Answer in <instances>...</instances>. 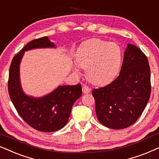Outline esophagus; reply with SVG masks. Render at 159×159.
<instances>
[{"mask_svg":"<svg viewBox=\"0 0 159 159\" xmlns=\"http://www.w3.org/2000/svg\"><path fill=\"white\" fill-rule=\"evenodd\" d=\"M82 91H83L84 94H88V93H89L91 92V89L87 86L84 85L83 88H82Z\"/></svg>","mask_w":159,"mask_h":159,"instance_id":"34e87169","label":"esophagus"}]
</instances>
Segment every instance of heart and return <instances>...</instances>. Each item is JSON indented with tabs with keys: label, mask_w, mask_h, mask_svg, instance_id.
Segmentation results:
<instances>
[{
	"label": "heart",
	"mask_w": 159,
	"mask_h": 159,
	"mask_svg": "<svg viewBox=\"0 0 159 159\" xmlns=\"http://www.w3.org/2000/svg\"><path fill=\"white\" fill-rule=\"evenodd\" d=\"M122 51L118 44L93 39L85 42L79 48L77 64L86 70L89 80L94 84L103 85L111 81L119 72ZM80 74L77 65L73 67Z\"/></svg>",
	"instance_id": "heart-1"
}]
</instances>
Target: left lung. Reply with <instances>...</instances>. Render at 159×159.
<instances>
[{"label": "left lung", "instance_id": "left-lung-1", "mask_svg": "<svg viewBox=\"0 0 159 159\" xmlns=\"http://www.w3.org/2000/svg\"><path fill=\"white\" fill-rule=\"evenodd\" d=\"M151 90L147 57L137 46L128 43L119 75L105 87L92 91L97 119L110 129L129 127L143 113Z\"/></svg>", "mask_w": 159, "mask_h": 159}]
</instances>
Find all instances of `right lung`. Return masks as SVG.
Segmentation results:
<instances>
[{
	"label": "right lung",
	"instance_id": "1",
	"mask_svg": "<svg viewBox=\"0 0 159 159\" xmlns=\"http://www.w3.org/2000/svg\"><path fill=\"white\" fill-rule=\"evenodd\" d=\"M56 48L48 37L35 39L14 56L9 68L8 89L12 103L22 119L38 131L56 132L66 125L74 102L81 96V84L59 86L48 94L35 97L25 94L20 81V66L25 52Z\"/></svg>",
	"mask_w": 159,
	"mask_h": 159
}]
</instances>
